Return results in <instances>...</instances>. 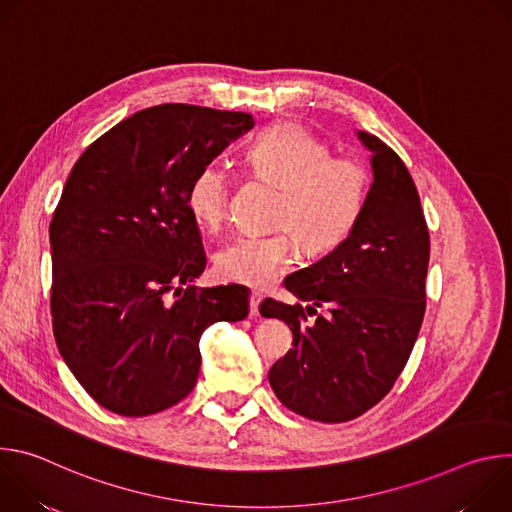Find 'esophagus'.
<instances>
[{"label": "esophagus", "instance_id": "obj_1", "mask_svg": "<svg viewBox=\"0 0 512 512\" xmlns=\"http://www.w3.org/2000/svg\"><path fill=\"white\" fill-rule=\"evenodd\" d=\"M261 294H257V291H253L251 294V316H259V306H261Z\"/></svg>", "mask_w": 512, "mask_h": 512}]
</instances>
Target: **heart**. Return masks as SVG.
<instances>
[{
  "instance_id": "1",
  "label": "heart",
  "mask_w": 512,
  "mask_h": 512,
  "mask_svg": "<svg viewBox=\"0 0 512 512\" xmlns=\"http://www.w3.org/2000/svg\"><path fill=\"white\" fill-rule=\"evenodd\" d=\"M253 172L277 186L273 225L283 231L237 237L214 255L223 281L251 287L271 285L294 255V237L310 253L342 243L356 227L369 198V170L350 156H332L330 145L296 123L263 131L247 150ZM229 180L218 164L200 166L186 190L196 223L214 229L223 223Z\"/></svg>"
}]
</instances>
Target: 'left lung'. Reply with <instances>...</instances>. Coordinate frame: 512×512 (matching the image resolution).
<instances>
[{
  "label": "left lung",
  "mask_w": 512,
  "mask_h": 512,
  "mask_svg": "<svg viewBox=\"0 0 512 512\" xmlns=\"http://www.w3.org/2000/svg\"><path fill=\"white\" fill-rule=\"evenodd\" d=\"M356 137L373 168L356 227L328 255L285 277V289L308 302L306 310L275 300L259 308L294 334V348L269 371L273 393L322 423L350 421L391 391L425 314L429 233L417 188L387 143L367 131ZM322 303L331 314L308 323Z\"/></svg>",
  "instance_id": "left-lung-1"
}]
</instances>
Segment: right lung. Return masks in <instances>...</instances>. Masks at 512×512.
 <instances>
[{"label": "right lung", "mask_w": 512, "mask_h": 512, "mask_svg": "<svg viewBox=\"0 0 512 512\" xmlns=\"http://www.w3.org/2000/svg\"><path fill=\"white\" fill-rule=\"evenodd\" d=\"M253 125L249 113L158 105L72 166L50 223L52 330L101 407L143 417L176 405L196 385L202 332L247 318V287L192 285L206 255L186 190Z\"/></svg>", "instance_id": "1"}]
</instances>
